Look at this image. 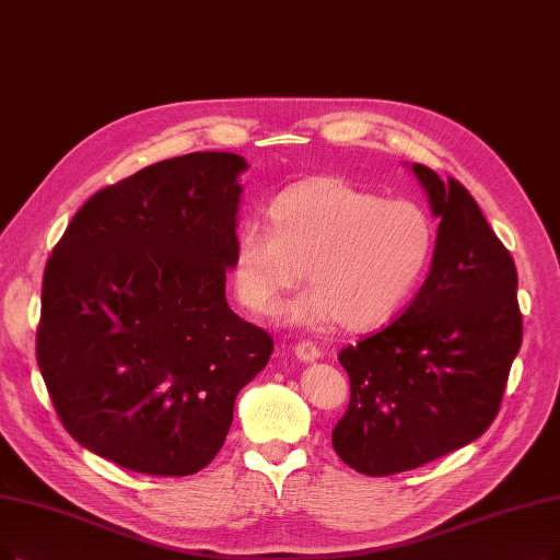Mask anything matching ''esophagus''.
<instances>
[{"mask_svg": "<svg viewBox=\"0 0 560 560\" xmlns=\"http://www.w3.org/2000/svg\"><path fill=\"white\" fill-rule=\"evenodd\" d=\"M294 353H296L299 361H303V363H315L322 358V349L317 345H312V342H299Z\"/></svg>", "mask_w": 560, "mask_h": 560, "instance_id": "esophagus-1", "label": "esophagus"}]
</instances>
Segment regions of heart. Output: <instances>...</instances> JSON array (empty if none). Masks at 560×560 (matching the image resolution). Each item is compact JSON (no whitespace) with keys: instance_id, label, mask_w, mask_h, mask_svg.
Here are the masks:
<instances>
[{"instance_id":"1","label":"heart","mask_w":560,"mask_h":560,"mask_svg":"<svg viewBox=\"0 0 560 560\" xmlns=\"http://www.w3.org/2000/svg\"><path fill=\"white\" fill-rule=\"evenodd\" d=\"M268 230L245 222L232 250L236 296L266 317L301 282L289 319L347 330L388 322L420 287L436 250L432 215L411 199H382L338 176L307 178L280 192Z\"/></svg>"}]
</instances>
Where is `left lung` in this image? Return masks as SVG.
<instances>
[{
  "label": "left lung",
  "instance_id": "1",
  "mask_svg": "<svg viewBox=\"0 0 560 560\" xmlns=\"http://www.w3.org/2000/svg\"><path fill=\"white\" fill-rule=\"evenodd\" d=\"M411 170L441 220L428 280L390 326L338 353L351 397L332 448L365 476L411 471L485 434L524 335L517 268L471 192Z\"/></svg>",
  "mask_w": 560,
  "mask_h": 560
}]
</instances>
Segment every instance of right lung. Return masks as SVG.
Returning a JSON list of instances; mask_svg holds the SVG:
<instances>
[{"label": "right lung", "instance_id": "add662e5", "mask_svg": "<svg viewBox=\"0 0 560 560\" xmlns=\"http://www.w3.org/2000/svg\"><path fill=\"white\" fill-rule=\"evenodd\" d=\"M241 155L197 151L98 190L43 273L36 361L80 445L130 471L192 476L273 338L225 299Z\"/></svg>", "mask_w": 560, "mask_h": 560}]
</instances>
